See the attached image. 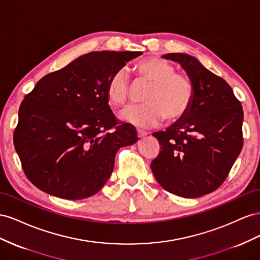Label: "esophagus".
Wrapping results in <instances>:
<instances>
[{"label":"esophagus","instance_id":"34e87169","mask_svg":"<svg viewBox=\"0 0 260 260\" xmlns=\"http://www.w3.org/2000/svg\"><path fill=\"white\" fill-rule=\"evenodd\" d=\"M137 135L139 138H144L148 135V133L145 132V131H137Z\"/></svg>","mask_w":260,"mask_h":260}]
</instances>
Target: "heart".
Returning a JSON list of instances; mask_svg holds the SVG:
<instances>
[{"label":"heart","mask_w":260,"mask_h":260,"mask_svg":"<svg viewBox=\"0 0 260 260\" xmlns=\"http://www.w3.org/2000/svg\"><path fill=\"white\" fill-rule=\"evenodd\" d=\"M140 76L150 81L151 87L145 95L144 105L124 108L118 118L140 128L158 125L165 116L169 121L182 117L190 108L194 86L184 74L175 73L172 64L160 57H147L136 64ZM129 80L125 70L116 71L107 85V97L112 106H122L129 95Z\"/></svg>","instance_id":"heart-1"}]
</instances>
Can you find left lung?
<instances>
[{"instance_id":"8db88e82","label":"left lung","mask_w":260,"mask_h":260,"mask_svg":"<svg viewBox=\"0 0 260 260\" xmlns=\"http://www.w3.org/2000/svg\"><path fill=\"white\" fill-rule=\"evenodd\" d=\"M179 63L194 86L185 115L166 131L152 134L160 153L151 171L174 195L197 198L224 182L243 147V109L226 81L186 53L162 55Z\"/></svg>"}]
</instances>
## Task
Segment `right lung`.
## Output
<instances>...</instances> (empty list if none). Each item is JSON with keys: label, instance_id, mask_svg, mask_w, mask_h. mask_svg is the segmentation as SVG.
I'll return each instance as SVG.
<instances>
[{"label": "right lung", "instance_id": "right-lung-1", "mask_svg": "<svg viewBox=\"0 0 260 260\" xmlns=\"http://www.w3.org/2000/svg\"><path fill=\"white\" fill-rule=\"evenodd\" d=\"M139 51L90 52L42 77L23 100L14 146L36 187L76 200L103 187L121 147L135 144V128L117 123L107 97L113 74Z\"/></svg>", "mask_w": 260, "mask_h": 260}]
</instances>
